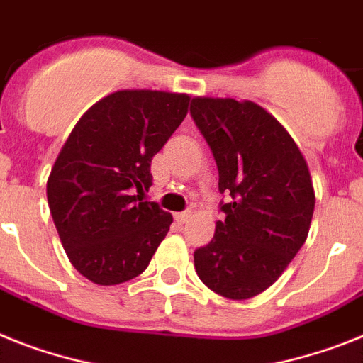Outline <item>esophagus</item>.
<instances>
[{"label": "esophagus", "instance_id": "obj_1", "mask_svg": "<svg viewBox=\"0 0 363 363\" xmlns=\"http://www.w3.org/2000/svg\"><path fill=\"white\" fill-rule=\"evenodd\" d=\"M190 218H191V210H184V212H179V214H175V221L181 225L186 223Z\"/></svg>", "mask_w": 363, "mask_h": 363}]
</instances>
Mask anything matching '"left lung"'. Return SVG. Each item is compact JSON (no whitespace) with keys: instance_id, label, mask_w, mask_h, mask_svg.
Returning <instances> with one entry per match:
<instances>
[{"instance_id":"left-lung-1","label":"left lung","mask_w":363,"mask_h":363,"mask_svg":"<svg viewBox=\"0 0 363 363\" xmlns=\"http://www.w3.org/2000/svg\"><path fill=\"white\" fill-rule=\"evenodd\" d=\"M190 114L212 149L225 214L214 238L196 249L203 284L227 299L267 290L303 247L315 194L290 133L252 101L194 97Z\"/></svg>"}]
</instances>
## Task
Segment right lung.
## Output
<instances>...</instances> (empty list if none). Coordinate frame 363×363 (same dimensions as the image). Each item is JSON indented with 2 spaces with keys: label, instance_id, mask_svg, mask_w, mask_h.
I'll list each match as a JSON object with an SVG mask.
<instances>
[{
  "label": "right lung",
  "instance_id": "right-lung-1",
  "mask_svg": "<svg viewBox=\"0 0 363 363\" xmlns=\"http://www.w3.org/2000/svg\"><path fill=\"white\" fill-rule=\"evenodd\" d=\"M190 96L120 90L81 116L48 179V205L73 267L94 284L138 277L173 218L142 201L151 158L188 114Z\"/></svg>",
  "mask_w": 363,
  "mask_h": 363
}]
</instances>
